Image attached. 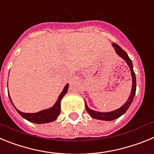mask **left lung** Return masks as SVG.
<instances>
[{"mask_svg": "<svg viewBox=\"0 0 154 154\" xmlns=\"http://www.w3.org/2000/svg\"><path fill=\"white\" fill-rule=\"evenodd\" d=\"M112 46L115 48L116 52L117 53L118 55L121 57L122 58H123L126 62L127 63V65H129L130 67V72H131V75H132V79H133V85H132V89L131 92H130V95L128 98V100L124 103V105H123L122 106L120 107L118 109H116L112 112H96V111H94V110L91 109L88 107L86 104V102H85V109L88 112V113L90 115L91 117L94 118V119H101V120H106V121H110L113 120V119H117L119 116H121L122 115L125 113L126 112V110L129 109V107L130 106L133 100V98L135 96L136 94V88H137V82H136V75L135 73H134V71L133 69V63H132V61L128 55L126 54V51L122 49V48L119 47L118 45L115 44V43H112Z\"/></svg>", "mask_w": 154, "mask_h": 154, "instance_id": "1", "label": "left lung"}]
</instances>
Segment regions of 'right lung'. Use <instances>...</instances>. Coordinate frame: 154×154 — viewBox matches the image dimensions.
Listing matches in <instances>:
<instances>
[{
    "label": "right lung",
    "instance_id": "right-lung-1",
    "mask_svg": "<svg viewBox=\"0 0 154 154\" xmlns=\"http://www.w3.org/2000/svg\"><path fill=\"white\" fill-rule=\"evenodd\" d=\"M68 89H69V84H66V85H65V88H64L62 93H61L60 95H59V96H58V100H57L55 104L52 107H51V108L49 109H47L42 110L40 112H35V113H25V112H21V111H19V110L15 108V106H14L10 96H9V98H10V100L11 102L12 105L14 106V107L15 108V109L17 110V112H18L23 118H24V119L28 120L29 122H31V123H38V124H41V123H47L55 120V119H57V117L58 116V115L60 114L61 100H62V99L63 98V96L66 94Z\"/></svg>",
    "mask_w": 154,
    "mask_h": 154
}]
</instances>
